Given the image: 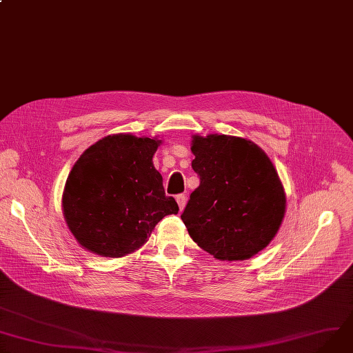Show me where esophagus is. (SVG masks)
Masks as SVG:
<instances>
[{
	"label": "esophagus",
	"instance_id": "34e87169",
	"mask_svg": "<svg viewBox=\"0 0 353 353\" xmlns=\"http://www.w3.org/2000/svg\"><path fill=\"white\" fill-rule=\"evenodd\" d=\"M186 201H188V198H186L183 194H181V195L176 196V202H178V206H179L181 212L183 210V208H185V205H186Z\"/></svg>",
	"mask_w": 353,
	"mask_h": 353
}]
</instances>
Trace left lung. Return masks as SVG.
<instances>
[{
  "mask_svg": "<svg viewBox=\"0 0 353 353\" xmlns=\"http://www.w3.org/2000/svg\"><path fill=\"white\" fill-rule=\"evenodd\" d=\"M201 183L181 219L198 246L222 261L248 260L270 245L285 214L277 170L253 141L225 134L192 135Z\"/></svg>",
  "mask_w": 353,
  "mask_h": 353,
  "instance_id": "8db88e82",
  "label": "left lung"
}]
</instances>
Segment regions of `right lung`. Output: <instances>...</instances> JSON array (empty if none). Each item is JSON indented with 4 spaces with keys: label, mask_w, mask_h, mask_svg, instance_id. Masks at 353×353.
<instances>
[{
    "label": "right lung",
    "mask_w": 353,
    "mask_h": 353,
    "mask_svg": "<svg viewBox=\"0 0 353 353\" xmlns=\"http://www.w3.org/2000/svg\"><path fill=\"white\" fill-rule=\"evenodd\" d=\"M161 140L113 134L90 145L65 183L66 225L85 250L123 257L139 250L155 225L179 208L152 164Z\"/></svg>",
    "instance_id": "1"
}]
</instances>
